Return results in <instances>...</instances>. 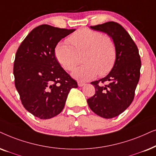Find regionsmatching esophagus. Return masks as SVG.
Listing matches in <instances>:
<instances>
[{"instance_id": "1", "label": "esophagus", "mask_w": 156, "mask_h": 156, "mask_svg": "<svg viewBox=\"0 0 156 156\" xmlns=\"http://www.w3.org/2000/svg\"><path fill=\"white\" fill-rule=\"evenodd\" d=\"M78 86H79V87H82V86H84L85 83H82V82H78Z\"/></svg>"}]
</instances>
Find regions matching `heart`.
Segmentation results:
<instances>
[{"instance_id": "b5f03b06", "label": "heart", "mask_w": 156, "mask_h": 156, "mask_svg": "<svg viewBox=\"0 0 156 156\" xmlns=\"http://www.w3.org/2000/svg\"><path fill=\"white\" fill-rule=\"evenodd\" d=\"M68 42L58 43L55 56L66 70L74 69L78 55H83L82 66L72 73L74 78L88 80L96 76H104L111 71L116 58L115 43L111 37L88 28H80L68 38Z\"/></svg>"}]
</instances>
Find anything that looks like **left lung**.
<instances>
[{"instance_id":"left-lung-1","label":"left lung","mask_w":156,"mask_h":156,"mask_svg":"<svg viewBox=\"0 0 156 156\" xmlns=\"http://www.w3.org/2000/svg\"><path fill=\"white\" fill-rule=\"evenodd\" d=\"M90 28L106 33L113 39L116 58L106 76L90 83L95 87V93L87 102L98 115L113 118L125 111L134 98L141 67L138 49L128 33L118 23L107 22ZM103 82L107 85L103 86Z\"/></svg>"}]
</instances>
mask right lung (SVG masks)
I'll list each match as a JSON object with an SVG mask.
<instances>
[{"mask_svg":"<svg viewBox=\"0 0 156 156\" xmlns=\"http://www.w3.org/2000/svg\"><path fill=\"white\" fill-rule=\"evenodd\" d=\"M76 29L41 25L26 37L16 54L13 66L15 86L22 104L41 119L53 118L63 111L76 80L61 67L55 48Z\"/></svg>","mask_w":156,"mask_h":156,"instance_id":"1","label":"right lung"}]
</instances>
